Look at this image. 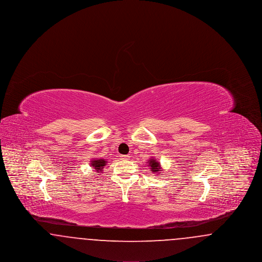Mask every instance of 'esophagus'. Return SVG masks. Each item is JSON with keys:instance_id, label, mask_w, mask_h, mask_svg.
<instances>
[{"instance_id": "34e87169", "label": "esophagus", "mask_w": 262, "mask_h": 262, "mask_svg": "<svg viewBox=\"0 0 262 262\" xmlns=\"http://www.w3.org/2000/svg\"><path fill=\"white\" fill-rule=\"evenodd\" d=\"M120 157H121V159H122V160H128L130 156H129V155H121Z\"/></svg>"}]
</instances>
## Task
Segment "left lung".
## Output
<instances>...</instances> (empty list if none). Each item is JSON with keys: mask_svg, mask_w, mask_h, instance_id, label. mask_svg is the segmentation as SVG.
Masks as SVG:
<instances>
[{"mask_svg": "<svg viewBox=\"0 0 262 262\" xmlns=\"http://www.w3.org/2000/svg\"><path fill=\"white\" fill-rule=\"evenodd\" d=\"M148 164L150 166V170L153 172V173H158V174L161 173V167H160V163L158 162L157 160H155L154 158L153 159H150L148 161Z\"/></svg>", "mask_w": 262, "mask_h": 262, "instance_id": "left-lung-1", "label": "left lung"}]
</instances>
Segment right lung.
<instances>
[{"instance_id": "add662e5", "label": "right lung", "mask_w": 262, "mask_h": 262, "mask_svg": "<svg viewBox=\"0 0 262 262\" xmlns=\"http://www.w3.org/2000/svg\"><path fill=\"white\" fill-rule=\"evenodd\" d=\"M106 163L107 161L105 159H101V158L97 159L96 158V159H93L90 164H91V167H93L94 170L97 173H99V172H102V169L104 168V166H106Z\"/></svg>"}]
</instances>
